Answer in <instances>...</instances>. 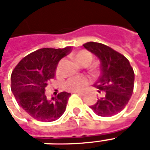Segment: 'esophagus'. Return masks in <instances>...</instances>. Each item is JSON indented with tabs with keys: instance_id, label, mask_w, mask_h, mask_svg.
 I'll return each mask as SVG.
<instances>
[{
	"instance_id": "obj_1",
	"label": "esophagus",
	"mask_w": 150,
	"mask_h": 150,
	"mask_svg": "<svg viewBox=\"0 0 150 150\" xmlns=\"http://www.w3.org/2000/svg\"><path fill=\"white\" fill-rule=\"evenodd\" d=\"M75 93L79 95V96H84V94H83V93H81V92H75Z\"/></svg>"
}]
</instances>
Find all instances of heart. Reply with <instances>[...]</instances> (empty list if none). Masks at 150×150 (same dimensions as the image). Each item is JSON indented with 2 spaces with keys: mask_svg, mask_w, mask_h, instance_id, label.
Here are the masks:
<instances>
[{
  "mask_svg": "<svg viewBox=\"0 0 150 150\" xmlns=\"http://www.w3.org/2000/svg\"><path fill=\"white\" fill-rule=\"evenodd\" d=\"M75 59L79 65L87 67L92 60V54L87 50H80L75 54ZM59 66L57 68V72L59 71ZM91 71H95V68H91ZM90 80L84 76H75L68 79L63 83V88L68 91H82L88 87Z\"/></svg>",
  "mask_w": 150,
  "mask_h": 150,
  "instance_id": "obj_1",
  "label": "heart"
}]
</instances>
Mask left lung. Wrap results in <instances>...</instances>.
I'll use <instances>...</instances> for the list:
<instances>
[{
  "mask_svg": "<svg viewBox=\"0 0 150 150\" xmlns=\"http://www.w3.org/2000/svg\"><path fill=\"white\" fill-rule=\"evenodd\" d=\"M83 46L100 60L101 75L94 86L104 96L90 108L100 116L116 115L125 108L132 96L133 69L125 56L104 44L89 42Z\"/></svg>",
  "mask_w": 150,
  "mask_h": 150,
  "instance_id": "obj_1",
  "label": "left lung"
}]
</instances>
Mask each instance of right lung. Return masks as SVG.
Segmentation results:
<instances>
[{"label": "right lung", "mask_w": 150, "mask_h": 150, "mask_svg": "<svg viewBox=\"0 0 150 150\" xmlns=\"http://www.w3.org/2000/svg\"><path fill=\"white\" fill-rule=\"evenodd\" d=\"M71 50V46L38 50L24 57L12 72L11 90L16 100L37 120L54 121L65 112L71 93L62 91L48 100L45 90L55 75L59 62Z\"/></svg>", "instance_id": "add662e5"}]
</instances>
